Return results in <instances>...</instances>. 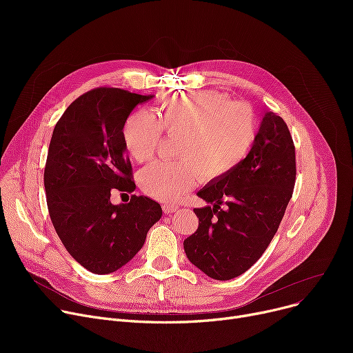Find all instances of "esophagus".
I'll list each match as a JSON object with an SVG mask.
<instances>
[{"label": "esophagus", "instance_id": "esophagus-1", "mask_svg": "<svg viewBox=\"0 0 353 353\" xmlns=\"http://www.w3.org/2000/svg\"><path fill=\"white\" fill-rule=\"evenodd\" d=\"M177 210V206L176 205H172V203H165V205H163V212L170 214V213H174Z\"/></svg>", "mask_w": 353, "mask_h": 353}]
</instances>
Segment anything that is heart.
Listing matches in <instances>:
<instances>
[{"mask_svg": "<svg viewBox=\"0 0 353 353\" xmlns=\"http://www.w3.org/2000/svg\"><path fill=\"white\" fill-rule=\"evenodd\" d=\"M180 137L179 163H153L139 173L140 189L153 199L176 201L190 192L200 176L219 181L233 173L252 152L257 134L254 113L216 91L165 97L157 119L148 111L130 114L123 125V144L133 160H150L161 140Z\"/></svg>", "mask_w": 353, "mask_h": 353, "instance_id": "obj_1", "label": "heart"}]
</instances>
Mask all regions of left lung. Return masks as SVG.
Listing matches in <instances>:
<instances>
[{
    "label": "left lung",
    "instance_id": "8db88e82",
    "mask_svg": "<svg viewBox=\"0 0 353 353\" xmlns=\"http://www.w3.org/2000/svg\"><path fill=\"white\" fill-rule=\"evenodd\" d=\"M294 181L290 132L281 116L269 111L246 160L197 193L209 205L194 209L199 228L183 243L189 261L216 281L250 269L279 229Z\"/></svg>",
    "mask_w": 353,
    "mask_h": 353
}]
</instances>
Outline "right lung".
<instances>
[{"label": "right lung", "instance_id": "add662e5", "mask_svg": "<svg viewBox=\"0 0 353 353\" xmlns=\"http://www.w3.org/2000/svg\"><path fill=\"white\" fill-rule=\"evenodd\" d=\"M150 99L99 87L74 100L54 127L44 170L48 213L67 252L96 274L132 261L161 217L159 203L145 196L125 205L110 200L116 190L136 189L121 132L133 108Z\"/></svg>", "mask_w": 353, "mask_h": 353}]
</instances>
